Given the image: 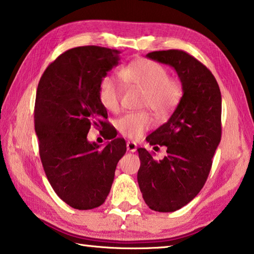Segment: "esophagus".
<instances>
[{
	"mask_svg": "<svg viewBox=\"0 0 254 254\" xmlns=\"http://www.w3.org/2000/svg\"><path fill=\"white\" fill-rule=\"evenodd\" d=\"M127 150L128 152H135L136 151V143L133 142V141H127Z\"/></svg>",
	"mask_w": 254,
	"mask_h": 254,
	"instance_id": "1",
	"label": "esophagus"
}]
</instances>
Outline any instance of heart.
I'll use <instances>...</instances> for the list:
<instances>
[{
    "mask_svg": "<svg viewBox=\"0 0 254 254\" xmlns=\"http://www.w3.org/2000/svg\"><path fill=\"white\" fill-rule=\"evenodd\" d=\"M120 77L127 85L144 91L142 107H149L159 118L168 115L178 104L183 89L177 80L168 78V71L160 64L149 59H139L120 71ZM98 100L105 110L120 109L122 88L118 79L104 76L98 84ZM152 118L147 112L123 115L117 121V128L130 139H139L152 127Z\"/></svg>",
    "mask_w": 254,
    "mask_h": 254,
    "instance_id": "heart-1",
    "label": "heart"
}]
</instances>
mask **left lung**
<instances>
[{"label": "left lung", "mask_w": 254, "mask_h": 254, "mask_svg": "<svg viewBox=\"0 0 254 254\" xmlns=\"http://www.w3.org/2000/svg\"><path fill=\"white\" fill-rule=\"evenodd\" d=\"M147 58L173 67L183 87L168 121L147 136L151 145L166 147L167 156L156 160L144 148L137 149V183L145 204L169 213L194 199L208 177L221 141L222 96L207 67L185 51H152Z\"/></svg>", "instance_id": "1"}]
</instances>
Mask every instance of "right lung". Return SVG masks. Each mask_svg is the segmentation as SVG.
Masks as SVG:
<instances>
[{"mask_svg":"<svg viewBox=\"0 0 254 254\" xmlns=\"http://www.w3.org/2000/svg\"><path fill=\"white\" fill-rule=\"evenodd\" d=\"M120 54L97 46L69 49L47 67L38 85L34 130L41 162L56 194L72 208L92 209L104 203L127 151L121 137L102 149L87 140L91 126L107 124L98 84L118 65Z\"/></svg>","mask_w":254,"mask_h":254,"instance_id":"1","label":"right lung"}]
</instances>
